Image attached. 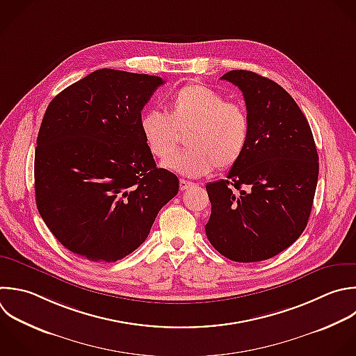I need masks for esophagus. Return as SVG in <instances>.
I'll use <instances>...</instances> for the list:
<instances>
[{
	"instance_id": "esophagus-1",
	"label": "esophagus",
	"mask_w": 356,
	"mask_h": 356,
	"mask_svg": "<svg viewBox=\"0 0 356 356\" xmlns=\"http://www.w3.org/2000/svg\"><path fill=\"white\" fill-rule=\"evenodd\" d=\"M191 186H193V182L186 181V179H179V189H181V191H186V189H189Z\"/></svg>"
}]
</instances>
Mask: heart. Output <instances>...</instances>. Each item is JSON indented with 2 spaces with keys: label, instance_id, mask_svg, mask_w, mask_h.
<instances>
[{
  "label": "heart",
  "instance_id": "b5f03b06",
  "mask_svg": "<svg viewBox=\"0 0 356 356\" xmlns=\"http://www.w3.org/2000/svg\"><path fill=\"white\" fill-rule=\"evenodd\" d=\"M140 132L154 159L163 164L168 161L167 168L196 178L214 167L228 170L242 159L250 138V118L243 104L227 102L217 90L193 83L171 97L167 114H143ZM185 133L188 149L173 158L179 135Z\"/></svg>",
  "mask_w": 356,
  "mask_h": 356
}]
</instances>
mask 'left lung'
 <instances>
[{"label":"left lung","mask_w":356,"mask_h":356,"mask_svg":"<svg viewBox=\"0 0 356 356\" xmlns=\"http://www.w3.org/2000/svg\"><path fill=\"white\" fill-rule=\"evenodd\" d=\"M221 79L238 86L250 118V138L227 179L209 182L210 243L239 263L270 259L306 228L318 177L309 122L275 82L250 71Z\"/></svg>","instance_id":"left-lung-1"}]
</instances>
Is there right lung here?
<instances>
[{
    "instance_id": "1",
    "label": "right lung",
    "mask_w": 356,
    "mask_h": 356,
    "mask_svg": "<svg viewBox=\"0 0 356 356\" xmlns=\"http://www.w3.org/2000/svg\"><path fill=\"white\" fill-rule=\"evenodd\" d=\"M164 81L97 70L49 104L35 153L36 204L53 235L92 261L138 249L179 189L157 168L140 132L145 104Z\"/></svg>"
}]
</instances>
